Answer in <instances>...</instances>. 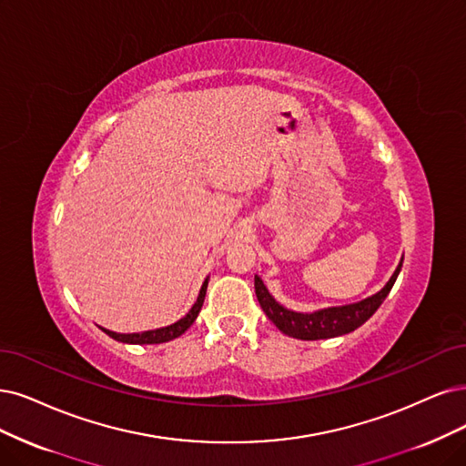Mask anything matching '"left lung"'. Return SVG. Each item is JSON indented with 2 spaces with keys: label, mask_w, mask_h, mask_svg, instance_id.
I'll use <instances>...</instances> for the list:
<instances>
[{
  "label": "left lung",
  "mask_w": 466,
  "mask_h": 466,
  "mask_svg": "<svg viewBox=\"0 0 466 466\" xmlns=\"http://www.w3.org/2000/svg\"><path fill=\"white\" fill-rule=\"evenodd\" d=\"M403 267V257L393 270L386 286L372 294L370 298L360 299L357 303L350 305H338V307H324L317 309L311 313H299L291 311V309L284 307L270 296L265 282L255 274V296L259 299V305L265 311V315L274 322L277 329L298 339H326V338H338L343 334H350L357 330L360 324H365L374 313L376 309L382 305V301L388 298L390 289L393 288L395 280H398V274Z\"/></svg>",
  "instance_id": "obj_1"
}]
</instances>
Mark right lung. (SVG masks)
Here are the masks:
<instances>
[{"label": "right lung", "instance_id": "obj_1", "mask_svg": "<svg viewBox=\"0 0 466 466\" xmlns=\"http://www.w3.org/2000/svg\"><path fill=\"white\" fill-rule=\"evenodd\" d=\"M207 284H209V277L205 279V282L201 284V289H199V296L196 299V303L192 305V309L177 322H172L168 326H163V329H155V330H146V332H132V334H120V332H113V330H107V329H99L106 332L109 338L116 339V341H123V343H134V346H144V343H165V341H170L175 339L178 336H182L189 326H192L201 311V305H203V299H205V294H207Z\"/></svg>", "mask_w": 466, "mask_h": 466}]
</instances>
